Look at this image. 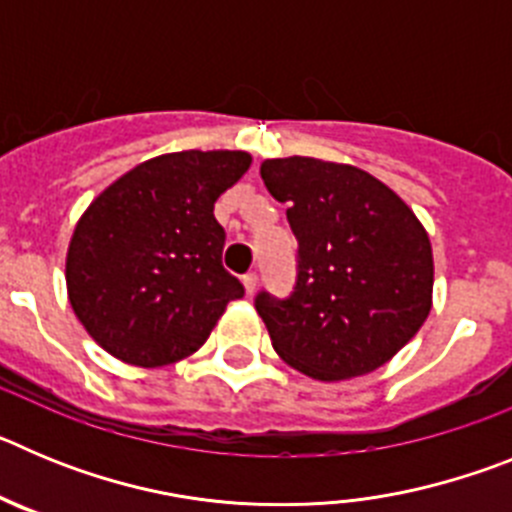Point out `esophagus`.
I'll use <instances>...</instances> for the list:
<instances>
[{
  "instance_id": "1",
  "label": "esophagus",
  "mask_w": 512,
  "mask_h": 512,
  "mask_svg": "<svg viewBox=\"0 0 512 512\" xmlns=\"http://www.w3.org/2000/svg\"><path fill=\"white\" fill-rule=\"evenodd\" d=\"M243 287H246L248 295H253V292H256V287H259V277H256V271H248V274H243Z\"/></svg>"
}]
</instances>
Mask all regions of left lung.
Returning <instances> with one entry per match:
<instances>
[{
    "instance_id": "obj_1",
    "label": "left lung",
    "mask_w": 512,
    "mask_h": 512,
    "mask_svg": "<svg viewBox=\"0 0 512 512\" xmlns=\"http://www.w3.org/2000/svg\"><path fill=\"white\" fill-rule=\"evenodd\" d=\"M261 179L297 238L292 295H256L274 351L320 382L387 364L431 312L433 251L415 212L348 164L271 158Z\"/></svg>"
}]
</instances>
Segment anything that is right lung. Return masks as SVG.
<instances>
[{
  "label": "right lung",
  "mask_w": 512,
  "mask_h": 512,
  "mask_svg": "<svg viewBox=\"0 0 512 512\" xmlns=\"http://www.w3.org/2000/svg\"><path fill=\"white\" fill-rule=\"evenodd\" d=\"M251 166L246 151L143 161L87 207L66 253L76 318L115 359L166 366L194 354L243 284L225 271L217 197Z\"/></svg>",
  "instance_id": "add662e5"
}]
</instances>
